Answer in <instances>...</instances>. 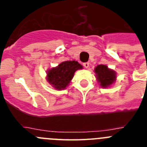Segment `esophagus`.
<instances>
[{
    "instance_id": "1",
    "label": "esophagus",
    "mask_w": 147,
    "mask_h": 147,
    "mask_svg": "<svg viewBox=\"0 0 147 147\" xmlns=\"http://www.w3.org/2000/svg\"><path fill=\"white\" fill-rule=\"evenodd\" d=\"M90 65L89 62H85V63H83V66L85 67V68H88Z\"/></svg>"
}]
</instances>
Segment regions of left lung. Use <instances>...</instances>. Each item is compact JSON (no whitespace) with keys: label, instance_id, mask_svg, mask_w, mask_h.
<instances>
[{"label":"left lung","instance_id":"1","mask_svg":"<svg viewBox=\"0 0 147 147\" xmlns=\"http://www.w3.org/2000/svg\"><path fill=\"white\" fill-rule=\"evenodd\" d=\"M94 71L96 74L97 80L100 82V85L103 88L110 86L115 82L116 78L115 71L109 69L107 66L105 65H98Z\"/></svg>","mask_w":147,"mask_h":147}]
</instances>
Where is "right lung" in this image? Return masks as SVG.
<instances>
[{
    "label": "right lung",
    "instance_id": "right-lung-1",
    "mask_svg": "<svg viewBox=\"0 0 147 147\" xmlns=\"http://www.w3.org/2000/svg\"><path fill=\"white\" fill-rule=\"evenodd\" d=\"M82 68V66L76 61H65L48 71L47 80L56 89H65L72 80L75 71Z\"/></svg>",
    "mask_w": 147,
    "mask_h": 147
}]
</instances>
